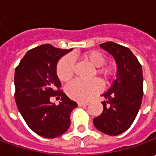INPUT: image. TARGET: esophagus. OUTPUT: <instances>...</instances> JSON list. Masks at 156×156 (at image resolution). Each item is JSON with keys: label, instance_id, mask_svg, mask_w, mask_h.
<instances>
[{"label": "esophagus", "instance_id": "obj_1", "mask_svg": "<svg viewBox=\"0 0 156 156\" xmlns=\"http://www.w3.org/2000/svg\"><path fill=\"white\" fill-rule=\"evenodd\" d=\"M77 104H78L79 107H83V106H87V105H88V103H87V102H81V101H79Z\"/></svg>", "mask_w": 156, "mask_h": 156}]
</instances>
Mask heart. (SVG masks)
I'll return each mask as SVG.
<instances>
[{
	"label": "heart",
	"instance_id": "b5f03b06",
	"mask_svg": "<svg viewBox=\"0 0 156 156\" xmlns=\"http://www.w3.org/2000/svg\"><path fill=\"white\" fill-rule=\"evenodd\" d=\"M83 57L95 67L96 75L101 76L105 81H108L114 76V68L110 65H104L107 58L101 52L92 50L86 52ZM75 70V59L72 55L62 57L56 65V75L62 81H67L73 76ZM102 84L99 79L83 81L75 79L66 86V93L71 99L78 101H86L94 94L100 93Z\"/></svg>",
	"mask_w": 156,
	"mask_h": 156
}]
</instances>
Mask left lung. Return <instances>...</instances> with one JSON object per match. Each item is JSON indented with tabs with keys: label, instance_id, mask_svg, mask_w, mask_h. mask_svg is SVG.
Segmentation results:
<instances>
[{
	"label": "left lung",
	"instance_id": "left-lung-1",
	"mask_svg": "<svg viewBox=\"0 0 156 156\" xmlns=\"http://www.w3.org/2000/svg\"><path fill=\"white\" fill-rule=\"evenodd\" d=\"M100 47L108 52L117 65L116 79L108 92L102 94L103 111L94 118V125L108 135L122 134L134 122L143 96V76L141 65L131 50L108 41Z\"/></svg>",
	"mask_w": 156,
	"mask_h": 156
}]
</instances>
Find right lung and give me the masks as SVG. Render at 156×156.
<instances>
[{
  "mask_svg": "<svg viewBox=\"0 0 156 156\" xmlns=\"http://www.w3.org/2000/svg\"><path fill=\"white\" fill-rule=\"evenodd\" d=\"M72 49H61L50 44L27 52L16 67L15 99L18 110L27 126L44 138L63 135L70 126V114L77 103L60 90L56 75L58 61ZM62 101L55 105L50 97Z\"/></svg>",
  "mask_w": 156,
  "mask_h": 156,
  "instance_id": "right-lung-1",
  "label": "right lung"
}]
</instances>
